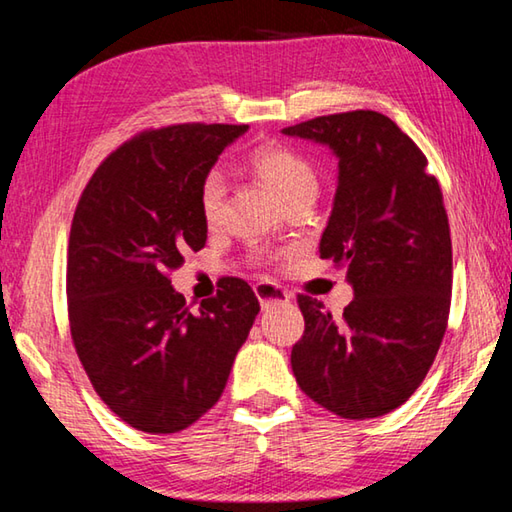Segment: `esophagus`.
Wrapping results in <instances>:
<instances>
[{"label": "esophagus", "instance_id": "esophagus-1", "mask_svg": "<svg viewBox=\"0 0 512 512\" xmlns=\"http://www.w3.org/2000/svg\"><path fill=\"white\" fill-rule=\"evenodd\" d=\"M255 296L259 298V305L262 309H268L273 305H284V302L291 300V293L277 287L273 282H257L255 284Z\"/></svg>", "mask_w": 512, "mask_h": 512}]
</instances>
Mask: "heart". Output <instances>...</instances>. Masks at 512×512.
<instances>
[{
  "instance_id": "b5f03b06",
  "label": "heart",
  "mask_w": 512,
  "mask_h": 512,
  "mask_svg": "<svg viewBox=\"0 0 512 512\" xmlns=\"http://www.w3.org/2000/svg\"><path fill=\"white\" fill-rule=\"evenodd\" d=\"M250 167L264 183L275 189L284 205H291L300 198H316L318 194V176L316 169L302 158L300 153L287 149L282 144H266L250 153ZM203 221L214 228L223 219L225 203V178L219 169L205 173L201 192H198Z\"/></svg>"
}]
</instances>
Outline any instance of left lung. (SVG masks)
<instances>
[{"mask_svg":"<svg viewBox=\"0 0 512 512\" xmlns=\"http://www.w3.org/2000/svg\"><path fill=\"white\" fill-rule=\"evenodd\" d=\"M339 158L320 257L348 268L354 298L334 318L298 296L305 334L293 345L298 386L348 420L402 406L427 377L452 302V237L427 158L393 119L352 110L289 126Z\"/></svg>","mask_w":512,"mask_h":512,"instance_id":"obj_1","label":"left lung"}]
</instances>
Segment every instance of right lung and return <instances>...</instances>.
I'll use <instances>...</instances> for the list:
<instances>
[{
	"label": "right lung",
	"instance_id": "add662e5",
	"mask_svg": "<svg viewBox=\"0 0 512 512\" xmlns=\"http://www.w3.org/2000/svg\"><path fill=\"white\" fill-rule=\"evenodd\" d=\"M246 124L144 131L94 171L67 248V311L94 391L131 427L176 433L219 402L259 314L248 282L225 277L192 314L169 273L207 239L198 192Z\"/></svg>",
	"mask_w": 512,
	"mask_h": 512
}]
</instances>
